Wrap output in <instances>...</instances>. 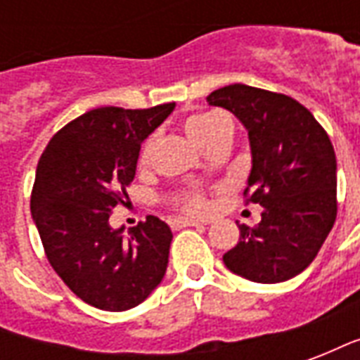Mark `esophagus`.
<instances>
[{
  "mask_svg": "<svg viewBox=\"0 0 360 360\" xmlns=\"http://www.w3.org/2000/svg\"><path fill=\"white\" fill-rule=\"evenodd\" d=\"M169 226L173 227V229H183V227H198L202 226L198 219H188V218H177V219H172L169 221Z\"/></svg>",
  "mask_w": 360,
  "mask_h": 360,
  "instance_id": "esophagus-1",
  "label": "esophagus"
}]
</instances>
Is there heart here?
Wrapping results in <instances>:
<instances>
[{"label":"heart","instance_id":"heart-1","mask_svg":"<svg viewBox=\"0 0 360 360\" xmlns=\"http://www.w3.org/2000/svg\"><path fill=\"white\" fill-rule=\"evenodd\" d=\"M185 131L198 146L206 150L214 142L229 139L233 133V127H231V121L219 111H200V113H193L185 119ZM150 156H152V141H146L142 144L141 154H139V167L141 169L148 165ZM172 202L181 212H187V214H204L208 210L206 196L198 188L183 191L177 196H173Z\"/></svg>","mask_w":360,"mask_h":360}]
</instances>
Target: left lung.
I'll use <instances>...</instances> for the list:
<instances>
[{"label":"left lung","mask_w":360,"mask_h":360,"mask_svg":"<svg viewBox=\"0 0 360 360\" xmlns=\"http://www.w3.org/2000/svg\"><path fill=\"white\" fill-rule=\"evenodd\" d=\"M249 131L252 169L245 204H260L262 219L241 224L239 243L224 255L229 270L257 283L295 278L316 258L338 216L332 141L291 96L229 84L208 96Z\"/></svg>","instance_id":"obj_1"}]
</instances>
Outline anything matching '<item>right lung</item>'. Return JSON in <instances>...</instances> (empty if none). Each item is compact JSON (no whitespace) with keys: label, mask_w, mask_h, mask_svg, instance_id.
<instances>
[{"label":"right lung","mask_w":360,"mask_h":360,"mask_svg":"<svg viewBox=\"0 0 360 360\" xmlns=\"http://www.w3.org/2000/svg\"><path fill=\"white\" fill-rule=\"evenodd\" d=\"M175 103L148 110L96 108L51 136L36 169L30 212L46 258L79 299L121 312L141 304L164 279L173 233L165 221L111 229V210L129 200L142 141Z\"/></svg>","instance_id":"1"}]
</instances>
